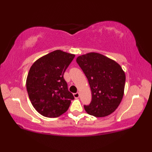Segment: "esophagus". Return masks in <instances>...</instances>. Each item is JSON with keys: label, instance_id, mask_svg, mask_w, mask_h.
<instances>
[{"label": "esophagus", "instance_id": "34e87169", "mask_svg": "<svg viewBox=\"0 0 152 152\" xmlns=\"http://www.w3.org/2000/svg\"><path fill=\"white\" fill-rule=\"evenodd\" d=\"M74 98H75V99H78V98H79V96H80L79 93H74Z\"/></svg>", "mask_w": 152, "mask_h": 152}]
</instances>
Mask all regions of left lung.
Instances as JSON below:
<instances>
[{"label": "left lung", "mask_w": 152, "mask_h": 152, "mask_svg": "<svg viewBox=\"0 0 152 152\" xmlns=\"http://www.w3.org/2000/svg\"><path fill=\"white\" fill-rule=\"evenodd\" d=\"M76 62L88 78L91 90V102L89 105L84 106L85 110L97 118L111 114L124 96V70L114 60L95 52L78 57Z\"/></svg>", "instance_id": "left-lung-1"}]
</instances>
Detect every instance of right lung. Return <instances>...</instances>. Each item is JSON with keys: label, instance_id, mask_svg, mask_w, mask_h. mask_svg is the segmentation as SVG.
Returning a JSON list of instances; mask_svg holds the SVG:
<instances>
[{"label": "right lung", "instance_id": "add662e5", "mask_svg": "<svg viewBox=\"0 0 152 152\" xmlns=\"http://www.w3.org/2000/svg\"><path fill=\"white\" fill-rule=\"evenodd\" d=\"M75 55L58 50L41 57L32 64L26 87L35 110L47 118H57L69 109L74 96L63 74Z\"/></svg>", "mask_w": 152, "mask_h": 152}]
</instances>
